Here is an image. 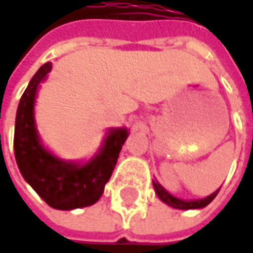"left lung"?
<instances>
[{"instance_id":"8db88e82","label":"left lung","mask_w":253,"mask_h":253,"mask_svg":"<svg viewBox=\"0 0 253 253\" xmlns=\"http://www.w3.org/2000/svg\"><path fill=\"white\" fill-rule=\"evenodd\" d=\"M152 184H153V188H155V193L159 197L161 201H164L165 204H168L169 207L173 209H178V210H195V209H203L206 206H209L217 195L218 190H216L213 194L207 195L204 198H198V200H182V198H178L171 193H168L156 179H152Z\"/></svg>"}]
</instances>
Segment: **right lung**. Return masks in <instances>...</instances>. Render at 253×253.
Here are the masks:
<instances>
[{
  "instance_id": "right-lung-1",
  "label": "right lung",
  "mask_w": 253,
  "mask_h": 253,
  "mask_svg": "<svg viewBox=\"0 0 253 253\" xmlns=\"http://www.w3.org/2000/svg\"><path fill=\"white\" fill-rule=\"evenodd\" d=\"M50 71V62L42 65L20 100L14 128V155L26 182L50 207L75 210L100 200L128 130L126 127L108 128L101 148L85 162L66 161L46 149L36 126L35 104L39 86Z\"/></svg>"
}]
</instances>
